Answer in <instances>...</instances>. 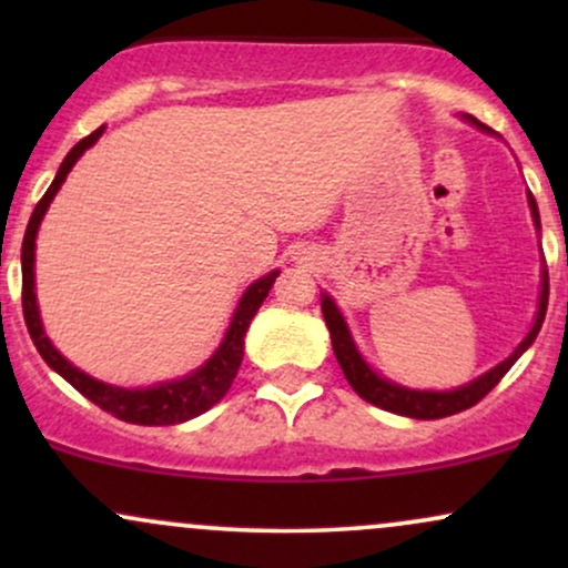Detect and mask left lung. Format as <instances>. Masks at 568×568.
<instances>
[{
    "label": "left lung",
    "mask_w": 568,
    "mask_h": 568,
    "mask_svg": "<svg viewBox=\"0 0 568 568\" xmlns=\"http://www.w3.org/2000/svg\"><path fill=\"white\" fill-rule=\"evenodd\" d=\"M529 205H531L534 224L539 226V211H537V202H534L531 194H529ZM547 296H550V283H547V270H545L537 323H534L529 336L520 342V347L515 349L505 363H499L497 368H491L488 374L480 376V379L465 384V387H459V389H452V393H419V389L397 387V384L376 376L374 371L366 366V361L361 357V352L355 349V344H352V336H349L347 325H344V317L338 315L336 304L331 302V296H323L321 306H323L325 325H328V331H331V344H334V355H336L338 366H342L344 376H347L349 387L355 389L363 400L374 403V406H379L384 410H393V414L410 416V419H443V416L459 414V410L473 408L475 403L484 400V397L501 382V376L513 368V363L531 347V342L537 338L539 328H542V323H545Z\"/></svg>",
    "instance_id": "8db88e82"
}]
</instances>
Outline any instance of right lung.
I'll use <instances>...</instances> for the list:
<instances>
[{
	"label": "right lung",
	"mask_w": 568,
	"mask_h": 568,
	"mask_svg": "<svg viewBox=\"0 0 568 568\" xmlns=\"http://www.w3.org/2000/svg\"><path fill=\"white\" fill-rule=\"evenodd\" d=\"M101 133L103 128L93 130L88 139H82L74 149H71L67 160L61 162V171H58L55 181L50 184L48 192L42 194V200L37 202L34 213H31L29 219V226H26L23 247H21L23 321L31 334V342H34L39 355L44 357V363H48L53 371H58V374H61L63 379L77 389V393H82L88 400H93L98 408L109 410V414H114L116 419L130 422V425H146V427L179 425V422L192 419V416H200L202 410L216 406L221 397L230 393L234 376H237L240 363H243L245 331L247 325H251L253 315L258 312V306H262L266 296H270L277 272H270V275L258 280V283H253L251 288L245 291V296L240 298L237 312H234L230 331H226L224 342H221L216 355H213L205 366L194 371L192 376H184V379L158 384V387H146V389H122V387H112V384L90 379V376L82 374L80 368H74L69 361H63L61 352L48 342V336H44L42 331V323H39L37 296H34V240H37L39 221H42L44 211H48L50 200L55 197V192L61 189L63 181H67L69 171L74 168V162L82 158L84 149L93 146V143L101 139Z\"/></svg>",
	"instance_id": "right-lung-1"
}]
</instances>
